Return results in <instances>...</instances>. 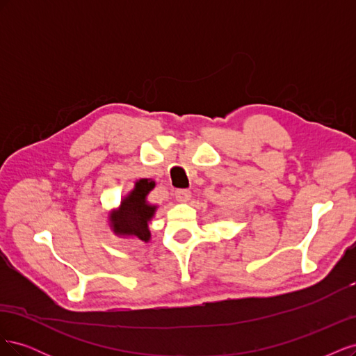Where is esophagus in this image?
Masks as SVG:
<instances>
[{
	"mask_svg": "<svg viewBox=\"0 0 356 356\" xmlns=\"http://www.w3.org/2000/svg\"><path fill=\"white\" fill-rule=\"evenodd\" d=\"M190 197H191V191L190 190L182 188V190H177L175 191V199L178 202H188Z\"/></svg>",
	"mask_w": 356,
	"mask_h": 356,
	"instance_id": "esophagus-1",
	"label": "esophagus"
}]
</instances>
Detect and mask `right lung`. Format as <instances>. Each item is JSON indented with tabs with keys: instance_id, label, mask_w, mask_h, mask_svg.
Instances as JSON below:
<instances>
[{
	"instance_id": "obj_1",
	"label": "right lung",
	"mask_w": 356,
	"mask_h": 356,
	"mask_svg": "<svg viewBox=\"0 0 356 356\" xmlns=\"http://www.w3.org/2000/svg\"><path fill=\"white\" fill-rule=\"evenodd\" d=\"M153 188V181H136L134 190L123 197L118 209L110 213V227L117 236H134L143 242H149L152 233L148 222L154 217L157 207L149 204L147 196Z\"/></svg>"
}]
</instances>
